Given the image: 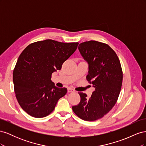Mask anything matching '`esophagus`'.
<instances>
[{
	"label": "esophagus",
	"mask_w": 146,
	"mask_h": 146,
	"mask_svg": "<svg viewBox=\"0 0 146 146\" xmlns=\"http://www.w3.org/2000/svg\"><path fill=\"white\" fill-rule=\"evenodd\" d=\"M73 91H74V90L72 89V88H68V92H72Z\"/></svg>",
	"instance_id": "34e87169"
}]
</instances>
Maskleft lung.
Returning a JSON list of instances; mask_svg holds the SVG:
<instances>
[{
    "label": "left lung",
    "instance_id": "8db88e82",
    "mask_svg": "<svg viewBox=\"0 0 146 146\" xmlns=\"http://www.w3.org/2000/svg\"><path fill=\"white\" fill-rule=\"evenodd\" d=\"M80 54L89 64L86 80L95 88L90 98L78 92L80 102L72 110L80 119L94 121L103 117L115 105L121 90L122 70L116 52L108 44L96 41L80 43Z\"/></svg>",
    "mask_w": 146,
    "mask_h": 146
}]
</instances>
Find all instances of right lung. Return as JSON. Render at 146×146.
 Here are the masks:
<instances>
[{"label":"right lung","mask_w":146,"mask_h":146,"mask_svg":"<svg viewBox=\"0 0 146 146\" xmlns=\"http://www.w3.org/2000/svg\"><path fill=\"white\" fill-rule=\"evenodd\" d=\"M78 42L52 39L30 44L21 53L13 70L16 98L21 107L31 116L46 117L67 92L51 80L52 74L76 50Z\"/></svg>","instance_id":"1"}]
</instances>
